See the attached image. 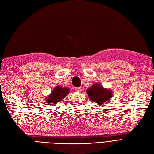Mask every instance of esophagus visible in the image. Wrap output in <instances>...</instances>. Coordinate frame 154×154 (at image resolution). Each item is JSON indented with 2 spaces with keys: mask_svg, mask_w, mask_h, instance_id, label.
I'll return each mask as SVG.
<instances>
[{
  "mask_svg": "<svg viewBox=\"0 0 154 154\" xmlns=\"http://www.w3.org/2000/svg\"><path fill=\"white\" fill-rule=\"evenodd\" d=\"M80 89H81L80 87H75V88H74V90H75L76 92H79V91H80Z\"/></svg>",
  "mask_w": 154,
  "mask_h": 154,
  "instance_id": "obj_1",
  "label": "esophagus"
}]
</instances>
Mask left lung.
Returning a JSON list of instances; mask_svg holds the SVG:
<instances>
[{"label":"left lung","mask_w":154,"mask_h":154,"mask_svg":"<svg viewBox=\"0 0 154 154\" xmlns=\"http://www.w3.org/2000/svg\"><path fill=\"white\" fill-rule=\"evenodd\" d=\"M86 93L91 100L97 106L105 104L113 96V91L110 89L105 88L98 83L93 84L87 89Z\"/></svg>","instance_id":"8db88e82"}]
</instances>
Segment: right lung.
I'll return each mask as SVG.
<instances>
[{"instance_id": "obj_1", "label": "right lung", "mask_w": 154, "mask_h": 154, "mask_svg": "<svg viewBox=\"0 0 154 154\" xmlns=\"http://www.w3.org/2000/svg\"><path fill=\"white\" fill-rule=\"evenodd\" d=\"M70 93V89L68 87L57 85L54 87L51 93L45 98V102L48 106L55 105L57 102L63 100V99Z\"/></svg>"}]
</instances>
